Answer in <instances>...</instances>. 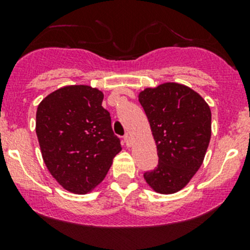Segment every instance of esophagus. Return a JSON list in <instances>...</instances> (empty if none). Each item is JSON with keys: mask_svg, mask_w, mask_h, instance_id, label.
Returning a JSON list of instances; mask_svg holds the SVG:
<instances>
[{"mask_svg": "<svg viewBox=\"0 0 250 250\" xmlns=\"http://www.w3.org/2000/svg\"><path fill=\"white\" fill-rule=\"evenodd\" d=\"M125 145H127V146L132 145V138H130L129 134L125 135Z\"/></svg>", "mask_w": 250, "mask_h": 250, "instance_id": "obj_1", "label": "esophagus"}]
</instances>
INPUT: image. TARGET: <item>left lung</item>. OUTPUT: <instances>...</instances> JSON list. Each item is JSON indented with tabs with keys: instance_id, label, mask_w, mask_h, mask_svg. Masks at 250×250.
<instances>
[{
	"instance_id": "1",
	"label": "left lung",
	"mask_w": 250,
	"mask_h": 250,
	"mask_svg": "<svg viewBox=\"0 0 250 250\" xmlns=\"http://www.w3.org/2000/svg\"><path fill=\"white\" fill-rule=\"evenodd\" d=\"M139 102L158 155L157 167L144 179L156 192H178L203 163L211 135L210 107L197 92L175 82L145 88Z\"/></svg>"
}]
</instances>
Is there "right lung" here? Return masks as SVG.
Segmentation results:
<instances>
[{
  "label": "right lung",
  "mask_w": 250,
  "mask_h": 250,
  "mask_svg": "<svg viewBox=\"0 0 250 250\" xmlns=\"http://www.w3.org/2000/svg\"><path fill=\"white\" fill-rule=\"evenodd\" d=\"M103 99L98 88L66 85L37 107L36 134L44 165L59 185L77 195L99 185L122 150Z\"/></svg>",
  "instance_id": "add662e5"
}]
</instances>
